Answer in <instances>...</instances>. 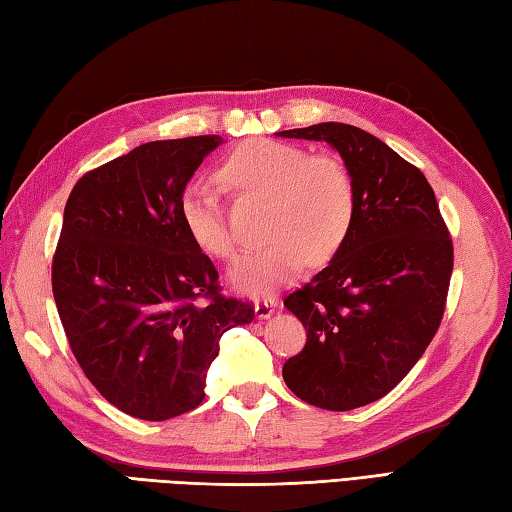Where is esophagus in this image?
<instances>
[{"label": "esophagus", "instance_id": "esophagus-1", "mask_svg": "<svg viewBox=\"0 0 512 512\" xmlns=\"http://www.w3.org/2000/svg\"><path fill=\"white\" fill-rule=\"evenodd\" d=\"M254 311H256V316H258L260 320H265V318H269L271 314H276V311H278V300H274V298L258 300Z\"/></svg>", "mask_w": 512, "mask_h": 512}]
</instances>
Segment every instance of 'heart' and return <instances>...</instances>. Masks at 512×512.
I'll list each match as a JSON object with an SVG mask.
<instances>
[{
  "instance_id": "1",
  "label": "heart",
  "mask_w": 512,
  "mask_h": 512,
  "mask_svg": "<svg viewBox=\"0 0 512 512\" xmlns=\"http://www.w3.org/2000/svg\"><path fill=\"white\" fill-rule=\"evenodd\" d=\"M221 176L238 194L269 203L265 236L271 241L229 271L232 285L243 294H276L300 274L307 260L325 265L347 241L356 218V185L338 156L249 139L227 156ZM181 218L205 254L223 260L236 256V241L212 185L194 181L185 187Z\"/></svg>"
}]
</instances>
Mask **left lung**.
<instances>
[{"instance_id": "obj_1", "label": "left lung", "mask_w": 512, "mask_h": 512, "mask_svg": "<svg viewBox=\"0 0 512 512\" xmlns=\"http://www.w3.org/2000/svg\"><path fill=\"white\" fill-rule=\"evenodd\" d=\"M278 137L327 141L356 185V218L331 263L285 298L307 331L283 367L300 400L351 411L380 400L440 327L453 243L426 176L356 125L318 123Z\"/></svg>"}]
</instances>
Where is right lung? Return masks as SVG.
Returning a JSON list of instances; mask_svg holds the SVG:
<instances>
[{"instance_id":"add662e5","label":"right lung","mask_w":512,"mask_h":512,"mask_svg":"<svg viewBox=\"0 0 512 512\" xmlns=\"http://www.w3.org/2000/svg\"><path fill=\"white\" fill-rule=\"evenodd\" d=\"M216 134L150 141L72 187L52 258V294L70 349L119 411L163 422L196 409L223 333L254 320L225 298L187 234L181 196Z\"/></svg>"}]
</instances>
